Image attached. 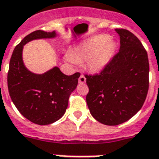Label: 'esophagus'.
Here are the masks:
<instances>
[{"instance_id":"1","label":"esophagus","mask_w":159,"mask_h":159,"mask_svg":"<svg viewBox=\"0 0 159 159\" xmlns=\"http://www.w3.org/2000/svg\"><path fill=\"white\" fill-rule=\"evenodd\" d=\"M85 81H86V79H85V77H84V75H80V78H79V82H80V84H84Z\"/></svg>"}]
</instances>
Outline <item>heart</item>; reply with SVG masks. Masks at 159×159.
<instances>
[{"label": "heart", "instance_id": "1", "mask_svg": "<svg viewBox=\"0 0 159 159\" xmlns=\"http://www.w3.org/2000/svg\"><path fill=\"white\" fill-rule=\"evenodd\" d=\"M116 44L107 35H97L74 48L66 55V60L78 64L86 61L90 71L99 72L107 66L114 55Z\"/></svg>", "mask_w": 159, "mask_h": 159}]
</instances>
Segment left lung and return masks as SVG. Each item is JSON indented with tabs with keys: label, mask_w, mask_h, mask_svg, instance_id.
I'll list each match as a JSON object with an SVG mask.
<instances>
[{
	"label": "left lung",
	"mask_w": 159,
	"mask_h": 159,
	"mask_svg": "<svg viewBox=\"0 0 159 159\" xmlns=\"http://www.w3.org/2000/svg\"><path fill=\"white\" fill-rule=\"evenodd\" d=\"M120 50L100 74L85 75L90 114L105 125L128 120L142 108L149 86L148 53L140 40L128 30L116 28Z\"/></svg>",
	"instance_id": "obj_1"
}]
</instances>
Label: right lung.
I'll use <instances>...</instances> for the list:
<instances>
[{
	"instance_id": "1",
	"label": "right lung",
	"mask_w": 159,
	"mask_h": 159,
	"mask_svg": "<svg viewBox=\"0 0 159 159\" xmlns=\"http://www.w3.org/2000/svg\"><path fill=\"white\" fill-rule=\"evenodd\" d=\"M55 31L37 30L26 36L15 48L7 75L11 101L19 112L38 125L53 123L66 111L69 98L78 84L80 73L66 75L54 67L42 75L27 70L22 61L23 46L34 39L55 38Z\"/></svg>"
}]
</instances>
